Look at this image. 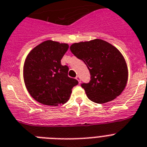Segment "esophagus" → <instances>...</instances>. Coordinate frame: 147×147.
I'll use <instances>...</instances> for the list:
<instances>
[{"mask_svg": "<svg viewBox=\"0 0 147 147\" xmlns=\"http://www.w3.org/2000/svg\"><path fill=\"white\" fill-rule=\"evenodd\" d=\"M75 78L77 79L78 81L79 84L81 83V78H80V76H78V75H77V76H76V78Z\"/></svg>", "mask_w": 147, "mask_h": 147, "instance_id": "34e87169", "label": "esophagus"}]
</instances>
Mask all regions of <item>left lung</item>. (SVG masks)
<instances>
[{
	"label": "left lung",
	"mask_w": 147,
	"mask_h": 147,
	"mask_svg": "<svg viewBox=\"0 0 147 147\" xmlns=\"http://www.w3.org/2000/svg\"><path fill=\"white\" fill-rule=\"evenodd\" d=\"M72 54L86 65L89 83L81 84L88 98L104 104L121 95L127 85L128 69L123 55L114 46L100 39L73 43Z\"/></svg>",
	"instance_id": "8db88e82"
}]
</instances>
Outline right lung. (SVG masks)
<instances>
[{"label": "right lung", "instance_id": "1", "mask_svg": "<svg viewBox=\"0 0 147 147\" xmlns=\"http://www.w3.org/2000/svg\"><path fill=\"white\" fill-rule=\"evenodd\" d=\"M66 43L47 40L28 55L24 66V78L28 92L35 100L49 106L64 104L78 81L68 76L69 67L61 60L68 50Z\"/></svg>", "mask_w": 147, "mask_h": 147}]
</instances>
